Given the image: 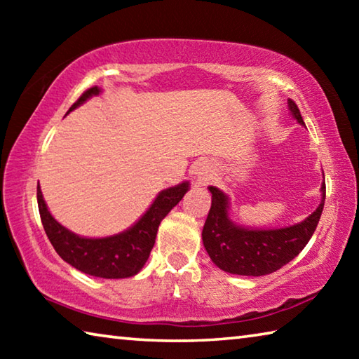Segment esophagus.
Segmentation results:
<instances>
[{
    "instance_id": "esophagus-1",
    "label": "esophagus",
    "mask_w": 359,
    "mask_h": 359,
    "mask_svg": "<svg viewBox=\"0 0 359 359\" xmlns=\"http://www.w3.org/2000/svg\"><path fill=\"white\" fill-rule=\"evenodd\" d=\"M193 174H194V180H196L198 185H205L215 177V168L212 163L203 161V163H199L196 168H194Z\"/></svg>"
}]
</instances>
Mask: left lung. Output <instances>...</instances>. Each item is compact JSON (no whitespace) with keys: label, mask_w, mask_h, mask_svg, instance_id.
Returning a JSON list of instances; mask_svg holds the SVG:
<instances>
[{"label":"left lung","mask_w":359,"mask_h":359,"mask_svg":"<svg viewBox=\"0 0 359 359\" xmlns=\"http://www.w3.org/2000/svg\"><path fill=\"white\" fill-rule=\"evenodd\" d=\"M288 109L297 123L306 126L296 102L288 100ZM325 179V177H323ZM212 205L203 228V244L217 267L236 276H267L302 252L317 229L323 212L326 185L321 184V201L315 212L302 222L285 228H248L229 218V196L220 188L209 187Z\"/></svg>","instance_id":"obj_1"}]
</instances>
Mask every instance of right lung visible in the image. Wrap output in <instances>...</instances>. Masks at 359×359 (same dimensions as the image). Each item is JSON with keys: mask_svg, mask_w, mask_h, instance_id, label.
Returning a JSON list of instances; mask_svg holds the SVG:
<instances>
[{"mask_svg": "<svg viewBox=\"0 0 359 359\" xmlns=\"http://www.w3.org/2000/svg\"><path fill=\"white\" fill-rule=\"evenodd\" d=\"M101 93V88L92 87L69 107V112L85 101ZM190 184L182 182L156 194L145 214L128 229L107 238H83L60 224L47 209V204L38 185V208L42 226L55 252L66 263L83 274L101 278H128L136 276L147 263L155 245L158 226L174 205H177Z\"/></svg>", "mask_w": 359, "mask_h": 359, "instance_id": "right-lung-1", "label": "right lung"}]
</instances>
